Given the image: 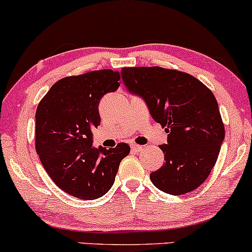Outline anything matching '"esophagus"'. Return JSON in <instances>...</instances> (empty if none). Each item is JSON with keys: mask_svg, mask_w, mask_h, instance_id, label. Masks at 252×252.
<instances>
[{"mask_svg": "<svg viewBox=\"0 0 252 252\" xmlns=\"http://www.w3.org/2000/svg\"><path fill=\"white\" fill-rule=\"evenodd\" d=\"M131 148H132V150H134V151H137V152H139V151H141V150H144V146L138 145V144H132Z\"/></svg>", "mask_w": 252, "mask_h": 252, "instance_id": "esophagus-1", "label": "esophagus"}]
</instances>
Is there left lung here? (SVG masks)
Returning a JSON list of instances; mask_svg holds the SVG:
<instances>
[{"mask_svg": "<svg viewBox=\"0 0 252 252\" xmlns=\"http://www.w3.org/2000/svg\"><path fill=\"white\" fill-rule=\"evenodd\" d=\"M127 90L139 95L151 117L165 127L168 143L159 145L163 166L150 174L155 187L182 195L210 176L225 138L218 102L202 82L189 73L159 66L123 67Z\"/></svg>", "mask_w": 252, "mask_h": 252, "instance_id": "8db88e82", "label": "left lung"}]
</instances>
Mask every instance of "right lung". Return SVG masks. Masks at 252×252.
I'll return each instance as SVG.
<instances>
[{
	"label": "right lung",
	"mask_w": 252,
	"mask_h": 252,
	"mask_svg": "<svg viewBox=\"0 0 252 252\" xmlns=\"http://www.w3.org/2000/svg\"><path fill=\"white\" fill-rule=\"evenodd\" d=\"M111 69L69 76L56 82L35 113V150L42 166L65 193L95 200L112 188L126 143L107 150L93 146L92 127L100 125L98 103L120 86Z\"/></svg>",
	"instance_id": "right-lung-1"
}]
</instances>
